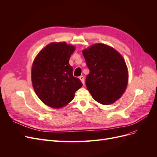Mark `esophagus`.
Wrapping results in <instances>:
<instances>
[{
	"label": "esophagus",
	"instance_id": "obj_1",
	"mask_svg": "<svg viewBox=\"0 0 157 157\" xmlns=\"http://www.w3.org/2000/svg\"><path fill=\"white\" fill-rule=\"evenodd\" d=\"M79 79L81 80V82H82L83 84H84V78L83 76H80V77H79Z\"/></svg>",
	"mask_w": 157,
	"mask_h": 157
}]
</instances>
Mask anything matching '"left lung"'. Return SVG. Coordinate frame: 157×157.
I'll use <instances>...</instances> for the list:
<instances>
[{"instance_id":"left-lung-1","label":"left lung","mask_w":157,"mask_h":157,"mask_svg":"<svg viewBox=\"0 0 157 157\" xmlns=\"http://www.w3.org/2000/svg\"><path fill=\"white\" fill-rule=\"evenodd\" d=\"M90 73L86 86L92 98L103 105H110L125 92L128 73L124 58L108 45L98 43L82 50Z\"/></svg>"}]
</instances>
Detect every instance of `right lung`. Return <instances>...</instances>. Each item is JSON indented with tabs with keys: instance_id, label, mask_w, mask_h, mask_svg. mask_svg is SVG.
<instances>
[{
	"instance_id": "1",
	"label": "right lung",
	"mask_w": 157,
	"mask_h": 157,
	"mask_svg": "<svg viewBox=\"0 0 157 157\" xmlns=\"http://www.w3.org/2000/svg\"><path fill=\"white\" fill-rule=\"evenodd\" d=\"M75 47L66 42H52L42 49L33 61L31 79L37 96L45 105L61 108L71 101L82 86L73 77L70 57Z\"/></svg>"
}]
</instances>
